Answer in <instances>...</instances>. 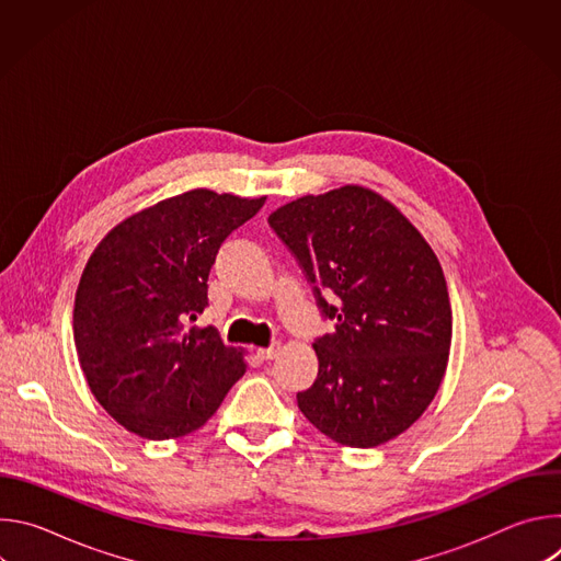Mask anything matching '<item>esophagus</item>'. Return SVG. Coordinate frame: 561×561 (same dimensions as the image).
Listing matches in <instances>:
<instances>
[{"mask_svg":"<svg viewBox=\"0 0 561 561\" xmlns=\"http://www.w3.org/2000/svg\"><path fill=\"white\" fill-rule=\"evenodd\" d=\"M277 353H279V344H273V346H268V348H260V351H257V357H260L262 362H268V359L277 357Z\"/></svg>","mask_w":561,"mask_h":561,"instance_id":"esophagus-1","label":"esophagus"}]
</instances>
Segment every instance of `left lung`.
Here are the masks:
<instances>
[{
	"label": "left lung",
	"mask_w": 561,
	"mask_h": 561,
	"mask_svg": "<svg viewBox=\"0 0 561 561\" xmlns=\"http://www.w3.org/2000/svg\"><path fill=\"white\" fill-rule=\"evenodd\" d=\"M335 331L317 337L306 420L337 444L379 446L415 424L444 379L453 312L420 230L362 186L306 195L268 217ZM332 301L329 302L325 297Z\"/></svg>",
	"instance_id": "left-lung-1"
}]
</instances>
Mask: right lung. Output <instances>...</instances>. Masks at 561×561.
Wrapping results in <instances>:
<instances>
[{
    "label": "right lung",
    "mask_w": 561,
    "mask_h": 561,
    "mask_svg": "<svg viewBox=\"0 0 561 561\" xmlns=\"http://www.w3.org/2000/svg\"><path fill=\"white\" fill-rule=\"evenodd\" d=\"M264 202L188 191L130 215L93 251L75 295V348L95 399L126 431L188 435L247 373L213 327L186 324L208 306L224 239Z\"/></svg>",
    "instance_id": "obj_1"
}]
</instances>
